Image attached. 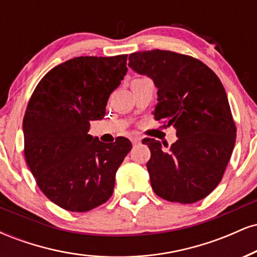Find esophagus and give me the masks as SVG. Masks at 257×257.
<instances>
[{"label": "esophagus", "instance_id": "esophagus-1", "mask_svg": "<svg viewBox=\"0 0 257 257\" xmlns=\"http://www.w3.org/2000/svg\"><path fill=\"white\" fill-rule=\"evenodd\" d=\"M140 141H141V139L139 138V137L132 138V144H133V145H138V144H140Z\"/></svg>", "mask_w": 257, "mask_h": 257}]
</instances>
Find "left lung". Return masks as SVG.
<instances>
[{
  "instance_id": "left-lung-1",
  "label": "left lung",
  "mask_w": 257,
  "mask_h": 257,
  "mask_svg": "<svg viewBox=\"0 0 257 257\" xmlns=\"http://www.w3.org/2000/svg\"><path fill=\"white\" fill-rule=\"evenodd\" d=\"M133 71L157 88L155 119L173 125L178 140L170 146L146 138L151 158L146 167L161 198L190 203L205 198L220 184L235 144V124L225 88L202 61L153 49L129 55Z\"/></svg>"
}]
</instances>
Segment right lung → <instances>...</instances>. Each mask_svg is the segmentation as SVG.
Instances as JSON below:
<instances>
[{
    "label": "right lung",
    "instance_id": "1",
    "mask_svg": "<svg viewBox=\"0 0 257 257\" xmlns=\"http://www.w3.org/2000/svg\"><path fill=\"white\" fill-rule=\"evenodd\" d=\"M126 58L70 59L41 79L26 107V163L44 196L65 210L84 213L110 198L117 169L132 150L126 138L104 144L88 134L124 78Z\"/></svg>",
    "mask_w": 257,
    "mask_h": 257
}]
</instances>
